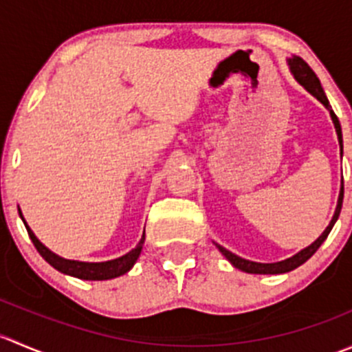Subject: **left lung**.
Segmentation results:
<instances>
[{
    "label": "left lung",
    "mask_w": 352,
    "mask_h": 352,
    "mask_svg": "<svg viewBox=\"0 0 352 352\" xmlns=\"http://www.w3.org/2000/svg\"><path fill=\"white\" fill-rule=\"evenodd\" d=\"M287 66H289V71H291V74L294 76V80H296L298 83H300L301 87L308 91V94H311L318 102H322V104H324V107L330 112L333 127H336L337 140H339L340 155H342V129H340L339 119H337V116L333 113V110L330 109V104H329L327 97H325V91H324V88H322L320 80H318L317 74L314 73V69H311V67L308 66L307 63L300 58V56H293V58L287 59ZM342 197H344V184H340V192H339V199H337L336 212H333L332 219H330L329 226L324 230V233H322V235L318 236L314 243L308 245V247H305L303 250H300L298 254H294L293 257L285 258V261H281V262L262 264V262L247 261V258H242V257H239V255L233 254V252L226 250V248L221 247V245H218V243H214V245L218 247V250L221 252L226 258H228L230 264H232L233 267L240 269V271L248 272V274H285V272L293 271V269L300 267L301 264H305V262H307L308 258H310L311 255L318 250V247L325 242V239L329 236L330 230H332V226L336 225L337 218H339V214H340V208H342Z\"/></svg>",
    "instance_id": "left-lung-1"
}]
</instances>
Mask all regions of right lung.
Masks as SVG:
<instances>
[{
	"instance_id": "obj_1",
	"label": "right lung",
	"mask_w": 352,
	"mask_h": 352,
	"mask_svg": "<svg viewBox=\"0 0 352 352\" xmlns=\"http://www.w3.org/2000/svg\"><path fill=\"white\" fill-rule=\"evenodd\" d=\"M20 218L23 219L22 211H20ZM25 228H27L28 236L34 242L35 248H37L38 254L49 262L54 269H58L59 272L67 276H73V278L78 279H85V281H105V279H113L119 278V276L126 274L133 269V265L136 264V261L140 258L141 250H143V243H144V233L141 236L140 243L133 248L131 252H127L126 255L119 258H113V261H105V262H81V261H69V258L59 257L58 254L49 250L41 240L35 236V233L32 232L30 226L27 225V221L23 219Z\"/></svg>"
}]
</instances>
